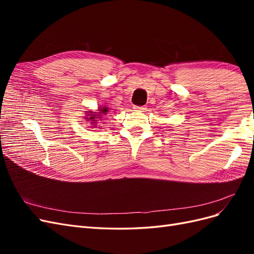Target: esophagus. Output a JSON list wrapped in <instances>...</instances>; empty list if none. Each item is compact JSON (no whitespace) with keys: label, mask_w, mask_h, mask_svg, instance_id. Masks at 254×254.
Listing matches in <instances>:
<instances>
[{"label":"esophagus","mask_w":254,"mask_h":254,"mask_svg":"<svg viewBox=\"0 0 254 254\" xmlns=\"http://www.w3.org/2000/svg\"><path fill=\"white\" fill-rule=\"evenodd\" d=\"M134 111H139V112H144L146 110L145 106H133Z\"/></svg>","instance_id":"34e87169"}]
</instances>
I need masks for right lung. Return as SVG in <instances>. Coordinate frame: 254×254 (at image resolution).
<instances>
[{"label": "right lung", "mask_w": 254, "mask_h": 254, "mask_svg": "<svg viewBox=\"0 0 254 254\" xmlns=\"http://www.w3.org/2000/svg\"><path fill=\"white\" fill-rule=\"evenodd\" d=\"M108 111H109L108 107H106V106L101 107V106H99L98 109H97L95 112H94V111H91V110L86 111L87 117L84 118V119L87 120V122H90V123H91L92 127L96 128V126H97V124H98V121L102 120V119H103V118H102L103 115H106L107 112H108Z\"/></svg>", "instance_id": "right-lung-1"}]
</instances>
